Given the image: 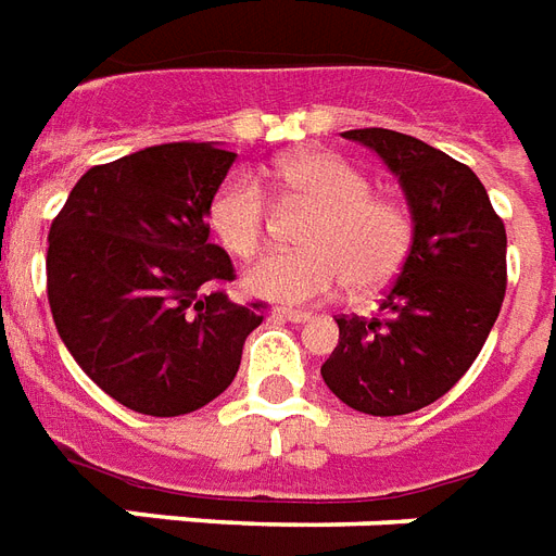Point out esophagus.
<instances>
[{
  "instance_id": "34e87169",
  "label": "esophagus",
  "mask_w": 556,
  "mask_h": 556,
  "mask_svg": "<svg viewBox=\"0 0 556 556\" xmlns=\"http://www.w3.org/2000/svg\"><path fill=\"white\" fill-rule=\"evenodd\" d=\"M274 317H279V320H291V324H306V320H312V315H308V312H300V308H274Z\"/></svg>"
}]
</instances>
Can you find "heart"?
I'll use <instances>...</instances> for the list:
<instances>
[{"label":"heart","mask_w":556,"mask_h":556,"mask_svg":"<svg viewBox=\"0 0 556 556\" xmlns=\"http://www.w3.org/2000/svg\"><path fill=\"white\" fill-rule=\"evenodd\" d=\"M277 184L312 203L317 218L303 253H270L244 274V288L270 303H315L353 279L372 291L388 286L408 260V210L393 198L370 194L362 168L326 151H300L277 165ZM210 227L236 260H253L268 236L265 194L244 175L230 177L210 203Z\"/></svg>","instance_id":"b5f03b06"}]
</instances>
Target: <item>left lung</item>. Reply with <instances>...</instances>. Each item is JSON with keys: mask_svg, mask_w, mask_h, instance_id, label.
Returning <instances> with one entry per match:
<instances>
[{"mask_svg": "<svg viewBox=\"0 0 556 556\" xmlns=\"http://www.w3.org/2000/svg\"><path fill=\"white\" fill-rule=\"evenodd\" d=\"M410 210L408 260L381 300V317H338V346L320 367L350 408L400 417L452 391L481 353L507 288V232L469 165L408 134L364 127Z\"/></svg>", "mask_w": 556, "mask_h": 556, "instance_id": "left-lung-1", "label": "left lung"}]
</instances>
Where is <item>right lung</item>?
<instances>
[{
	"instance_id": "right-lung-1",
	"label": "right lung",
	"mask_w": 556,
	"mask_h": 556,
	"mask_svg": "<svg viewBox=\"0 0 556 556\" xmlns=\"http://www.w3.org/2000/svg\"><path fill=\"white\" fill-rule=\"evenodd\" d=\"M236 163L215 142H168L96 165L49 230L58 334L101 391L148 417L222 396L262 303L218 291L230 256L210 244V203Z\"/></svg>"
}]
</instances>
